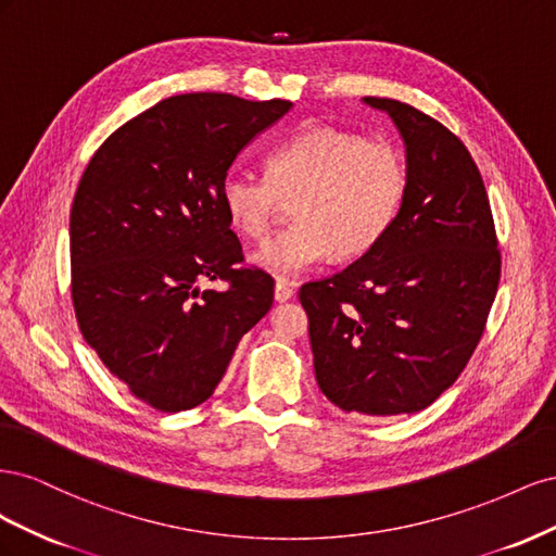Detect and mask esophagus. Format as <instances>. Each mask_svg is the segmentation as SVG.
Listing matches in <instances>:
<instances>
[{
	"instance_id": "34e87169",
	"label": "esophagus",
	"mask_w": 556,
	"mask_h": 556,
	"mask_svg": "<svg viewBox=\"0 0 556 556\" xmlns=\"http://www.w3.org/2000/svg\"><path fill=\"white\" fill-rule=\"evenodd\" d=\"M292 296H294V285L290 280H278L274 288V299L278 301V304H282V301H290Z\"/></svg>"
}]
</instances>
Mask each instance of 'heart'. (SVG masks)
<instances>
[{"instance_id": "obj_1", "label": "heart", "mask_w": 556, "mask_h": 556, "mask_svg": "<svg viewBox=\"0 0 556 556\" xmlns=\"http://www.w3.org/2000/svg\"><path fill=\"white\" fill-rule=\"evenodd\" d=\"M406 185V162L394 143L311 127L268 155L266 180L227 176L220 201L231 229L250 241L266 237L280 201H294V225L268 239L252 264L296 276L329 255L345 262L371 252L394 225Z\"/></svg>"}]
</instances>
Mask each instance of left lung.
<instances>
[{"label":"left lung","instance_id":"1","mask_svg":"<svg viewBox=\"0 0 556 556\" xmlns=\"http://www.w3.org/2000/svg\"><path fill=\"white\" fill-rule=\"evenodd\" d=\"M406 146V197L384 239L341 274L306 282L319 390L345 413H417L459 378L494 304L501 255L466 146L396 99L364 97Z\"/></svg>","mask_w":556,"mask_h":556}]
</instances>
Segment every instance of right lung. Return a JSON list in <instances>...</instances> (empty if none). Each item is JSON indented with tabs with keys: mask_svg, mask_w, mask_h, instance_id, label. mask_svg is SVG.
I'll return each mask as SVG.
<instances>
[{
	"mask_svg": "<svg viewBox=\"0 0 556 556\" xmlns=\"http://www.w3.org/2000/svg\"><path fill=\"white\" fill-rule=\"evenodd\" d=\"M292 109L223 92L162 99L92 155L70 217L83 339L129 392L190 410L223 380L241 336L274 304V278L237 268L220 201L241 150ZM225 279L228 290L201 291Z\"/></svg>",
	"mask_w": 556,
	"mask_h": 556,
	"instance_id": "1",
	"label": "right lung"
}]
</instances>
